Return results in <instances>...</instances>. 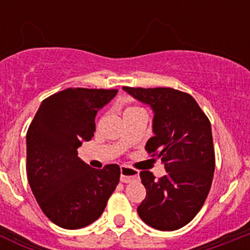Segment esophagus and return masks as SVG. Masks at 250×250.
Segmentation results:
<instances>
[{"label": "esophagus", "mask_w": 250, "mask_h": 250, "mask_svg": "<svg viewBox=\"0 0 250 250\" xmlns=\"http://www.w3.org/2000/svg\"><path fill=\"white\" fill-rule=\"evenodd\" d=\"M139 179V171L135 169H131V167H126V165H123L120 167V180L123 183H130L134 182Z\"/></svg>", "instance_id": "esophagus-1"}]
</instances>
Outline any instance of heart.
Returning <instances> with one entry per match:
<instances>
[{"label": "heart", "instance_id": "1", "mask_svg": "<svg viewBox=\"0 0 250 250\" xmlns=\"http://www.w3.org/2000/svg\"><path fill=\"white\" fill-rule=\"evenodd\" d=\"M131 109H135V107H130V109H127V110H131ZM127 110H126V111H127Z\"/></svg>", "mask_w": 250, "mask_h": 250}]
</instances>
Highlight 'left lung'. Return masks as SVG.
<instances>
[{"label":"left lung","mask_w":250,"mask_h":250,"mask_svg":"<svg viewBox=\"0 0 250 250\" xmlns=\"http://www.w3.org/2000/svg\"><path fill=\"white\" fill-rule=\"evenodd\" d=\"M154 112L145 149L161 159L167 174L155 180L141 171L146 198L138 207L141 220L154 229L183 228L202 209L215 169L210 121L191 95L170 87H123Z\"/></svg>","instance_id":"obj_1"}]
</instances>
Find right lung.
Listing matches in <instances>:
<instances>
[{
  "label": "right lung",
  "instance_id": "right-lung-1",
  "mask_svg": "<svg viewBox=\"0 0 250 250\" xmlns=\"http://www.w3.org/2000/svg\"><path fill=\"white\" fill-rule=\"evenodd\" d=\"M118 90L66 89L41 103L26 135L27 179L45 215L65 229H80L103 214L120 179L116 164L92 169L77 156L91 140L95 116Z\"/></svg>",
  "mask_w": 250,
  "mask_h": 250
}]
</instances>
